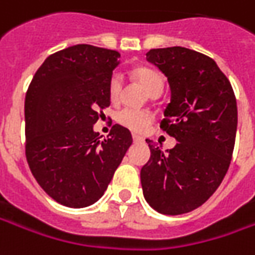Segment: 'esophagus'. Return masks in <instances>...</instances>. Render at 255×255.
Wrapping results in <instances>:
<instances>
[{
	"instance_id": "34e87169",
	"label": "esophagus",
	"mask_w": 255,
	"mask_h": 255,
	"mask_svg": "<svg viewBox=\"0 0 255 255\" xmlns=\"http://www.w3.org/2000/svg\"><path fill=\"white\" fill-rule=\"evenodd\" d=\"M132 139H134V142H141V141H143V139H142V136H139V135H136V134L132 135Z\"/></svg>"
}]
</instances>
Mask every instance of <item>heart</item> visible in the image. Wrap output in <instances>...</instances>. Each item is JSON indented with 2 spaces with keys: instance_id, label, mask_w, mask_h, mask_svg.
Masks as SVG:
<instances>
[{
  "instance_id": "b5f03b06",
  "label": "heart",
  "mask_w": 255,
  "mask_h": 255,
  "mask_svg": "<svg viewBox=\"0 0 255 255\" xmlns=\"http://www.w3.org/2000/svg\"><path fill=\"white\" fill-rule=\"evenodd\" d=\"M134 78L136 82L143 86V89L149 93L150 96L155 93H160L163 89V77L162 74L153 68L148 67H138L134 69ZM124 81L119 72H114L110 81H109V99L112 103H117L123 93ZM117 121L123 127L128 128L135 132H142L149 127L152 116L145 110H136V109H123L116 116Z\"/></svg>"
}]
</instances>
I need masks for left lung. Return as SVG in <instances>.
<instances>
[{
    "mask_svg": "<svg viewBox=\"0 0 255 255\" xmlns=\"http://www.w3.org/2000/svg\"><path fill=\"white\" fill-rule=\"evenodd\" d=\"M167 78L170 102L160 128L177 141L162 149L146 139L150 159L141 169L146 202L159 214L201 207L221 186L235 148L237 105L229 79L207 55L186 47L146 53Z\"/></svg>",
    "mask_w": 255,
    "mask_h": 255,
    "instance_id": "left-lung-1",
    "label": "left lung"
}]
</instances>
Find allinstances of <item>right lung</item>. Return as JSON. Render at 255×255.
<instances>
[{
  "label": "right lung",
  "instance_id": "right-lung-1",
  "mask_svg": "<svg viewBox=\"0 0 255 255\" xmlns=\"http://www.w3.org/2000/svg\"><path fill=\"white\" fill-rule=\"evenodd\" d=\"M114 50L77 44L47 57L25 99L26 159L39 186L69 208L95 204L132 143L116 124L102 139L93 129L110 106L109 81L120 65Z\"/></svg>",
  "mask_w": 255,
  "mask_h": 255
}]
</instances>
